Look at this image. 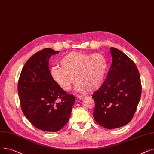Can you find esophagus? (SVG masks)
<instances>
[{
	"mask_svg": "<svg viewBox=\"0 0 154 154\" xmlns=\"http://www.w3.org/2000/svg\"><path fill=\"white\" fill-rule=\"evenodd\" d=\"M77 97L78 99H84V98L85 97V96H84V95H78V96H77Z\"/></svg>",
	"mask_w": 154,
	"mask_h": 154,
	"instance_id": "obj_1",
	"label": "esophagus"
}]
</instances>
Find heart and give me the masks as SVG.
I'll use <instances>...</instances> for the list:
<instances>
[{"instance_id":"1","label":"heart","mask_w":154,"mask_h":154,"mask_svg":"<svg viewBox=\"0 0 154 154\" xmlns=\"http://www.w3.org/2000/svg\"><path fill=\"white\" fill-rule=\"evenodd\" d=\"M60 66H53L50 74L58 85L69 91L74 82L79 91H94L103 85L108 69V62L101 53L90 54L73 51L60 60Z\"/></svg>"}]
</instances>
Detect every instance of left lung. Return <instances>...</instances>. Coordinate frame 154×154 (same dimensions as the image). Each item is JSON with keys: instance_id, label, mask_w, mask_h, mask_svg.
<instances>
[{"instance_id": "left-lung-1", "label": "left lung", "mask_w": 154, "mask_h": 154, "mask_svg": "<svg viewBox=\"0 0 154 154\" xmlns=\"http://www.w3.org/2000/svg\"><path fill=\"white\" fill-rule=\"evenodd\" d=\"M112 62L103 85L93 93L96 122L108 129L128 124L137 110L142 84L135 63L123 52L111 47Z\"/></svg>"}]
</instances>
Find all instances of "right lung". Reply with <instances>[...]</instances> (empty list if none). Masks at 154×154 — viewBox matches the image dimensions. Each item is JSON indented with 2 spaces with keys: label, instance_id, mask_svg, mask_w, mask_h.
<instances>
[{
  "label": "right lung",
  "instance_id": "add662e5",
  "mask_svg": "<svg viewBox=\"0 0 154 154\" xmlns=\"http://www.w3.org/2000/svg\"><path fill=\"white\" fill-rule=\"evenodd\" d=\"M59 53L44 48L24 64L18 81V94L24 115L36 128L58 131L68 123L75 96L66 94L51 78L48 60Z\"/></svg>",
  "mask_w": 154,
  "mask_h": 154
}]
</instances>
